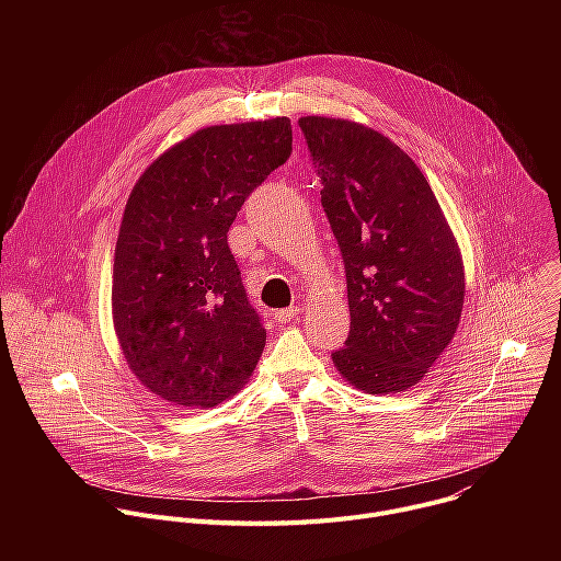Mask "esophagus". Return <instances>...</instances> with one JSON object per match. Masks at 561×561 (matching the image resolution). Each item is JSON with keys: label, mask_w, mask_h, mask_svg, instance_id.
<instances>
[{"label": "esophagus", "mask_w": 561, "mask_h": 561, "mask_svg": "<svg viewBox=\"0 0 561 561\" xmlns=\"http://www.w3.org/2000/svg\"><path fill=\"white\" fill-rule=\"evenodd\" d=\"M299 314V306H290V308H282V310H277L275 312V319L279 324H288V322H293V319Z\"/></svg>", "instance_id": "1"}]
</instances>
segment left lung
Listing matches in <instances>:
<instances>
[{
    "instance_id": "obj_1",
    "label": "left lung",
    "mask_w": 561,
    "mask_h": 561,
    "mask_svg": "<svg viewBox=\"0 0 561 561\" xmlns=\"http://www.w3.org/2000/svg\"><path fill=\"white\" fill-rule=\"evenodd\" d=\"M299 128L346 271L351 333L333 362L364 392L407 390L461 317L463 266L450 226L417 164L381 133L314 115Z\"/></svg>"
}]
</instances>
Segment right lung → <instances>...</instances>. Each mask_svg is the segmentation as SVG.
I'll list each match as a JSON object with an SVG mask.
<instances>
[{
    "label": "right lung",
    "instance_id": "1",
    "mask_svg": "<svg viewBox=\"0 0 561 561\" xmlns=\"http://www.w3.org/2000/svg\"><path fill=\"white\" fill-rule=\"evenodd\" d=\"M290 152L288 117L202 128L154 159L128 197L113 322L130 370L173 404H221L262 357L266 329L228 228Z\"/></svg>",
    "mask_w": 561,
    "mask_h": 561
}]
</instances>
